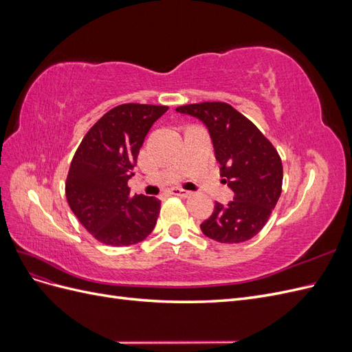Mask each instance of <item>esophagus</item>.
Masks as SVG:
<instances>
[{
	"label": "esophagus",
	"mask_w": 352,
	"mask_h": 352,
	"mask_svg": "<svg viewBox=\"0 0 352 352\" xmlns=\"http://www.w3.org/2000/svg\"><path fill=\"white\" fill-rule=\"evenodd\" d=\"M170 194H172V195H176V197H180V198H188V197L190 195L189 190L180 189V188H172V189H170Z\"/></svg>",
	"instance_id": "1"
}]
</instances>
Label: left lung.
Listing matches in <instances>:
<instances>
[{"label":"left lung","mask_w":352,"mask_h":352,"mask_svg":"<svg viewBox=\"0 0 352 352\" xmlns=\"http://www.w3.org/2000/svg\"><path fill=\"white\" fill-rule=\"evenodd\" d=\"M208 129L223 182L235 192L226 206L216 202L201 223L210 239L239 243L254 238L267 223L280 192L283 167L274 146L252 122L226 102H199L176 109Z\"/></svg>","instance_id":"8db88e82"}]
</instances>
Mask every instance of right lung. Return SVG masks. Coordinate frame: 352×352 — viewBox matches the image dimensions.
<instances>
[{
  "label": "right lung",
  "instance_id": "obj_1",
  "mask_svg": "<svg viewBox=\"0 0 352 352\" xmlns=\"http://www.w3.org/2000/svg\"><path fill=\"white\" fill-rule=\"evenodd\" d=\"M168 107L122 104L85 135L66 180L67 202L80 225L110 247H127L153 232L160 212L154 197H131L127 186L146 133Z\"/></svg>",
  "mask_w": 352,
  "mask_h": 352
}]
</instances>
